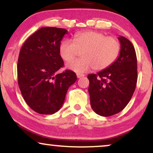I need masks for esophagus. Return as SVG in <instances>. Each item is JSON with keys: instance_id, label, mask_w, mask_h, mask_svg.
<instances>
[{"instance_id": "obj_1", "label": "esophagus", "mask_w": 153, "mask_h": 153, "mask_svg": "<svg viewBox=\"0 0 153 153\" xmlns=\"http://www.w3.org/2000/svg\"><path fill=\"white\" fill-rule=\"evenodd\" d=\"M83 76H84L83 74H79V73L77 74V78H82V77H83Z\"/></svg>"}]
</instances>
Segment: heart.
<instances>
[{"instance_id": "heart-1", "label": "heart", "mask_w": 153, "mask_h": 153, "mask_svg": "<svg viewBox=\"0 0 153 153\" xmlns=\"http://www.w3.org/2000/svg\"><path fill=\"white\" fill-rule=\"evenodd\" d=\"M120 48L117 39L99 31H88L75 34L73 41L63 40L59 44V54L63 60L69 62L81 52L82 58L68 63L66 68L83 73L91 68L95 71L108 68L118 57Z\"/></svg>"}]
</instances>
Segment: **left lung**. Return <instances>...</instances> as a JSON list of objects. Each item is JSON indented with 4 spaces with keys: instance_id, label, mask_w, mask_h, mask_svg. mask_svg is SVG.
Returning a JSON list of instances; mask_svg holds the SVG:
<instances>
[{
    "instance_id": "1",
    "label": "left lung",
    "mask_w": 153,
    "mask_h": 153,
    "mask_svg": "<svg viewBox=\"0 0 153 153\" xmlns=\"http://www.w3.org/2000/svg\"><path fill=\"white\" fill-rule=\"evenodd\" d=\"M118 58L106 69L88 75L91 105L97 114L110 117L124 109L134 94L137 80L134 47L124 36L118 37Z\"/></svg>"
}]
</instances>
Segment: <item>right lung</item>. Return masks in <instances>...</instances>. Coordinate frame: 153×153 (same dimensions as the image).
Returning a JSON list of instances; mask_svg holds the SVG:
<instances>
[{"label":"right lung","instance_id":"obj_1","mask_svg":"<svg viewBox=\"0 0 153 153\" xmlns=\"http://www.w3.org/2000/svg\"><path fill=\"white\" fill-rule=\"evenodd\" d=\"M66 34L65 29L41 28L28 38L19 53V88L28 106L41 114L58 111L68 88L77 80L75 73L70 70L57 74L64 65L59 46Z\"/></svg>","mask_w":153,"mask_h":153}]
</instances>
